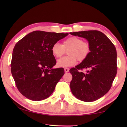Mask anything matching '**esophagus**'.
Returning <instances> with one entry per match:
<instances>
[{
  "mask_svg": "<svg viewBox=\"0 0 127 127\" xmlns=\"http://www.w3.org/2000/svg\"><path fill=\"white\" fill-rule=\"evenodd\" d=\"M64 71L65 72H68L69 71V69L68 68H64Z\"/></svg>",
  "mask_w": 127,
  "mask_h": 127,
  "instance_id": "1",
  "label": "esophagus"
}]
</instances>
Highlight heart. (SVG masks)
Returning <instances> with one entry per match:
<instances>
[{"mask_svg": "<svg viewBox=\"0 0 127 127\" xmlns=\"http://www.w3.org/2000/svg\"><path fill=\"white\" fill-rule=\"evenodd\" d=\"M68 50V55L57 61L58 66L66 68L74 66L76 64L77 60L80 62L85 61L91 53V46L89 43L83 41L82 39L77 36L67 38L62 44L56 42L51 48L52 55L57 58L61 57Z\"/></svg>", "mask_w": 127, "mask_h": 127, "instance_id": "b5f03b06", "label": "heart"}]
</instances>
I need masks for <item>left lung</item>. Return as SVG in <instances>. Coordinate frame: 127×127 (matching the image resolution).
Listing matches in <instances>:
<instances>
[{"label":"left lung","instance_id":"1","mask_svg":"<svg viewBox=\"0 0 127 127\" xmlns=\"http://www.w3.org/2000/svg\"><path fill=\"white\" fill-rule=\"evenodd\" d=\"M70 34L87 39L91 46L88 57L69 70L72 76L71 92L80 100H96L108 92L116 75V49L111 40L98 31ZM83 68H88L89 70L84 73L81 71Z\"/></svg>","mask_w":127,"mask_h":127}]
</instances>
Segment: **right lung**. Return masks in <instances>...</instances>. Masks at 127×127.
<instances>
[{
	"mask_svg": "<svg viewBox=\"0 0 127 127\" xmlns=\"http://www.w3.org/2000/svg\"><path fill=\"white\" fill-rule=\"evenodd\" d=\"M68 33L34 31L18 41L13 50L11 70L20 92L32 100H42L53 92L64 74L56 64L52 45Z\"/></svg>",
	"mask_w": 127,
	"mask_h": 127,
	"instance_id": "obj_1",
	"label": "right lung"
}]
</instances>
